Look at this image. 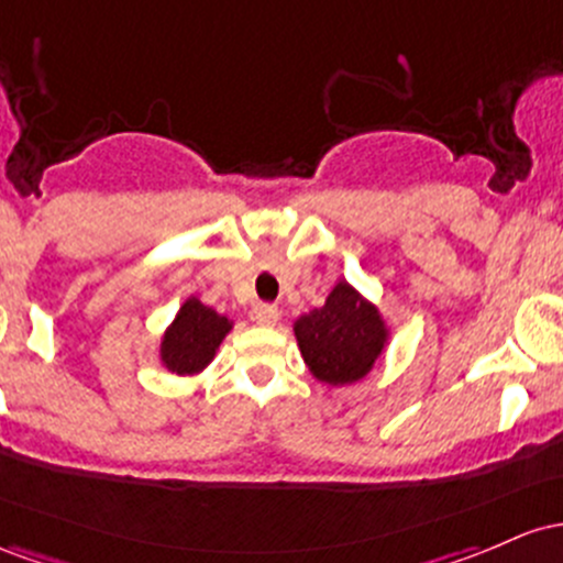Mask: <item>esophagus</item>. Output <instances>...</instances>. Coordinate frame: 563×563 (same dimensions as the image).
I'll list each match as a JSON object with an SVG mask.
<instances>
[{
    "label": "esophagus",
    "mask_w": 563,
    "mask_h": 563,
    "mask_svg": "<svg viewBox=\"0 0 563 563\" xmlns=\"http://www.w3.org/2000/svg\"><path fill=\"white\" fill-rule=\"evenodd\" d=\"M250 319L261 327H274L279 321V308L271 306V302H257V306H252Z\"/></svg>",
    "instance_id": "obj_1"
}]
</instances>
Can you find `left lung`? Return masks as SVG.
<instances>
[{
    "label": "left lung",
    "mask_w": 563,
    "mask_h": 563,
    "mask_svg": "<svg viewBox=\"0 0 563 563\" xmlns=\"http://www.w3.org/2000/svg\"><path fill=\"white\" fill-rule=\"evenodd\" d=\"M292 332L308 372L334 388L364 380L390 340L380 308L345 279L334 284L324 306L295 319Z\"/></svg>",
    "instance_id": "obj_1"
}]
</instances>
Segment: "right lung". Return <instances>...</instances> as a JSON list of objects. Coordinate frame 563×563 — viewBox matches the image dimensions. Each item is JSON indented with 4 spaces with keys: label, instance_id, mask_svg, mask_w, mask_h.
I'll use <instances>...</instances> for the list:
<instances>
[{
    "label": "right lung",
    "instance_id": "1",
    "mask_svg": "<svg viewBox=\"0 0 563 563\" xmlns=\"http://www.w3.org/2000/svg\"><path fill=\"white\" fill-rule=\"evenodd\" d=\"M231 330L233 321L229 316L218 313L214 308L205 306L197 295H191L183 300L175 319L162 334L159 362L164 369L178 377L201 375L218 356L220 343Z\"/></svg>",
    "mask_w": 563,
    "mask_h": 563
}]
</instances>
